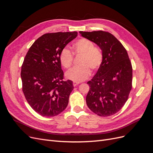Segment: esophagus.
Returning a JSON list of instances; mask_svg holds the SVG:
<instances>
[{
	"instance_id": "1",
	"label": "esophagus",
	"mask_w": 153,
	"mask_h": 153,
	"mask_svg": "<svg viewBox=\"0 0 153 153\" xmlns=\"http://www.w3.org/2000/svg\"><path fill=\"white\" fill-rule=\"evenodd\" d=\"M80 83L79 82H73V86L74 87H75V86H76V85H78V84H79Z\"/></svg>"
}]
</instances>
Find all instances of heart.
<instances>
[{
	"label": "heart",
	"mask_w": 153,
	"mask_h": 153,
	"mask_svg": "<svg viewBox=\"0 0 153 153\" xmlns=\"http://www.w3.org/2000/svg\"><path fill=\"white\" fill-rule=\"evenodd\" d=\"M73 53L81 55L80 66L74 67L66 73L68 79L80 82L86 80L91 75V69H98L103 62V53L101 50L94 47L92 41L86 38L78 39L73 44ZM60 62L65 68H70L73 61V53L67 48H64L60 53Z\"/></svg>",
	"instance_id": "heart-1"
}]
</instances>
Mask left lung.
<instances>
[{"instance_id": "obj_1", "label": "left lung", "mask_w": 153, "mask_h": 153, "mask_svg": "<svg viewBox=\"0 0 153 153\" xmlns=\"http://www.w3.org/2000/svg\"><path fill=\"white\" fill-rule=\"evenodd\" d=\"M96 44L103 53V62L91 81L86 96L89 108L101 117L117 113L128 100L132 88V66L127 51L108 32L80 31Z\"/></svg>"}]
</instances>
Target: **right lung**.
Returning a JSON list of instances; mask_svg holds the SVG:
<instances>
[{
    "label": "right lung",
    "instance_id": "1",
    "mask_svg": "<svg viewBox=\"0 0 153 153\" xmlns=\"http://www.w3.org/2000/svg\"><path fill=\"white\" fill-rule=\"evenodd\" d=\"M77 34H45L35 41L25 55L21 71L22 91L31 108L42 116H56L67 107L74 87L71 80H63L59 57Z\"/></svg>",
    "mask_w": 153,
    "mask_h": 153
}]
</instances>
